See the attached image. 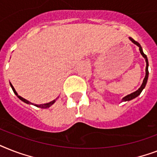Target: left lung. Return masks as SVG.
Segmentation results:
<instances>
[{"label":"left lung","instance_id":"obj_1","mask_svg":"<svg viewBox=\"0 0 157 157\" xmlns=\"http://www.w3.org/2000/svg\"><path fill=\"white\" fill-rule=\"evenodd\" d=\"M129 40H131L132 42L134 43V44H135V45H137L138 46H139V51H140V53H141V54L143 55V57H144V59H145V60H146V63H147L146 75H145V77H144V81H143V84H142V86H140V88H139L138 90L135 91V92H134V93L130 94H129V95H127V96H125V97H124V98H123V99H122V101H129V100H131V99H133V98H136L137 96H139V94H141L142 90H143L144 89L145 86H146L147 81V78H148V60H147V55L144 54V52H143V50H142L141 45H140V44H139V42L135 41V40H134V39H133V38H131V37H129Z\"/></svg>","mask_w":157,"mask_h":157}]
</instances>
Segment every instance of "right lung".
I'll list each match as a JSON object with an SVG mask.
<instances>
[{"label": "right lung", "instance_id": "add662e5", "mask_svg": "<svg viewBox=\"0 0 157 157\" xmlns=\"http://www.w3.org/2000/svg\"><path fill=\"white\" fill-rule=\"evenodd\" d=\"M10 86H11V87H12V90H13V93L15 94L16 95L18 96V98H19V99H21V100L23 101V102H24V103H28V104H29V103H31L30 102H29V101L26 100L25 98H22V97H21V96L18 95V94H17V92H16V91H15V90H14V88H13V86H12V85H11V84H10ZM56 99H57V98H56ZM56 99H54V100H53L52 102H50V103H45V104H40V105H36V104H35V106H36V107H40V108H47V107H50V106H51V105H52V104H54V102H55V101H56ZM32 104H33V103H32Z\"/></svg>", "mask_w": 157, "mask_h": 157}]
</instances>
